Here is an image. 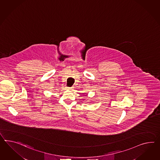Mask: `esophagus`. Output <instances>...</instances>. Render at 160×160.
<instances>
[{
    "label": "esophagus",
    "instance_id": "1",
    "mask_svg": "<svg viewBox=\"0 0 160 160\" xmlns=\"http://www.w3.org/2000/svg\"><path fill=\"white\" fill-rule=\"evenodd\" d=\"M67 89H68V90H72V89H74V87H73V86H72V87H68Z\"/></svg>",
    "mask_w": 160,
    "mask_h": 160
}]
</instances>
